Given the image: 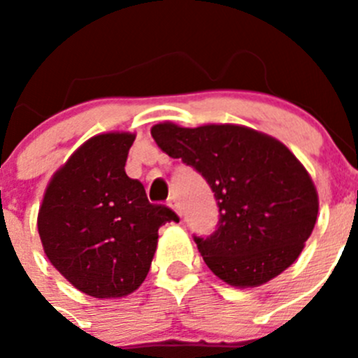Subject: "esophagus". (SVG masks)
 Listing matches in <instances>:
<instances>
[{
	"instance_id": "obj_1",
	"label": "esophagus",
	"mask_w": 358,
	"mask_h": 358,
	"mask_svg": "<svg viewBox=\"0 0 358 358\" xmlns=\"http://www.w3.org/2000/svg\"><path fill=\"white\" fill-rule=\"evenodd\" d=\"M168 206H169V208H171L173 209V211H175L176 213V215H182V209H180V204H178V202H176L175 199H171V201H169L168 202Z\"/></svg>"
}]
</instances>
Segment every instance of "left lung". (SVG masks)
<instances>
[{
    "label": "left lung",
    "mask_w": 358,
    "mask_h": 358,
    "mask_svg": "<svg viewBox=\"0 0 358 358\" xmlns=\"http://www.w3.org/2000/svg\"><path fill=\"white\" fill-rule=\"evenodd\" d=\"M150 133L162 152L192 166L215 192L218 229L194 241L218 279L258 287L298 259L315 227L319 194L282 142L241 124L164 121Z\"/></svg>",
    "instance_id": "obj_1"
}]
</instances>
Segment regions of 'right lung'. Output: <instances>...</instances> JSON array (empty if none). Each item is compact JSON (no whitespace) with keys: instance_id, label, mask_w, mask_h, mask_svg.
I'll return each instance as SVG.
<instances>
[{"instance_id":"1","label":"right lung","mask_w":358,"mask_h":358,"mask_svg":"<svg viewBox=\"0 0 358 358\" xmlns=\"http://www.w3.org/2000/svg\"><path fill=\"white\" fill-rule=\"evenodd\" d=\"M135 133L109 131L86 140L53 173L38 213L46 258L81 292L124 298L150 270L159 227L178 222L147 199L124 171Z\"/></svg>"}]
</instances>
